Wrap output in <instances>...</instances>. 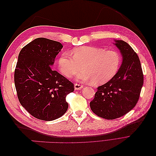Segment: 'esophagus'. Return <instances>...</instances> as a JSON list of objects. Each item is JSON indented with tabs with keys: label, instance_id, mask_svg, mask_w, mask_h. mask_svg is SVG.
Segmentation results:
<instances>
[{
	"label": "esophagus",
	"instance_id": "esophagus-1",
	"mask_svg": "<svg viewBox=\"0 0 156 156\" xmlns=\"http://www.w3.org/2000/svg\"><path fill=\"white\" fill-rule=\"evenodd\" d=\"M74 87H75V90H81V88H83V84H80L75 83V84H74Z\"/></svg>",
	"mask_w": 156,
	"mask_h": 156
}]
</instances>
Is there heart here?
Returning a JSON list of instances; mask_svg holds the SVG:
<instances>
[{
    "label": "heart",
    "mask_w": 156,
    "mask_h": 156,
    "mask_svg": "<svg viewBox=\"0 0 156 156\" xmlns=\"http://www.w3.org/2000/svg\"><path fill=\"white\" fill-rule=\"evenodd\" d=\"M120 58L114 50H105L93 46H84L75 49L71 53L64 52L58 61V68L66 77H70L83 70L76 76L80 81H92L94 84L108 82L119 69Z\"/></svg>",
    "instance_id": "obj_1"
}]
</instances>
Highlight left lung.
I'll return each mask as SVG.
<instances>
[{
	"label": "left lung",
	"instance_id": "1",
	"mask_svg": "<svg viewBox=\"0 0 156 156\" xmlns=\"http://www.w3.org/2000/svg\"><path fill=\"white\" fill-rule=\"evenodd\" d=\"M115 44L123 57L122 64L109 81L98 87L90 103L94 113L108 120L125 115L136 105L144 82L137 54L123 40H115Z\"/></svg>",
	"mask_w": 156,
	"mask_h": 156
}]
</instances>
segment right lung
I'll return each instance as SVG.
<instances>
[{
    "mask_svg": "<svg viewBox=\"0 0 156 156\" xmlns=\"http://www.w3.org/2000/svg\"><path fill=\"white\" fill-rule=\"evenodd\" d=\"M62 48L60 42L38 37L19 54L14 72L17 98L37 119L54 120L68 108L66 98L74 91V84L51 67Z\"/></svg>",
    "mask_w": 156,
    "mask_h": 156,
    "instance_id": "add662e5",
    "label": "right lung"
}]
</instances>
